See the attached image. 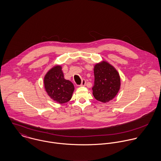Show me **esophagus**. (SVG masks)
<instances>
[{"instance_id":"esophagus-1","label":"esophagus","mask_w":161,"mask_h":161,"mask_svg":"<svg viewBox=\"0 0 161 161\" xmlns=\"http://www.w3.org/2000/svg\"><path fill=\"white\" fill-rule=\"evenodd\" d=\"M86 80L85 79H82V82H81V84L80 85V86H86Z\"/></svg>"}]
</instances>
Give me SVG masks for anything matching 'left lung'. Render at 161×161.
Returning a JSON list of instances; mask_svg holds the SVG:
<instances>
[{
	"label": "left lung",
	"instance_id": "left-lung-1",
	"mask_svg": "<svg viewBox=\"0 0 161 161\" xmlns=\"http://www.w3.org/2000/svg\"><path fill=\"white\" fill-rule=\"evenodd\" d=\"M94 84L93 95L96 100L103 103L114 99L120 89L119 75L115 68L107 61L94 66Z\"/></svg>",
	"mask_w": 161,
	"mask_h": 161
}]
</instances>
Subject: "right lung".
<instances>
[{"label": "right lung", "instance_id": "right-lung-1", "mask_svg": "<svg viewBox=\"0 0 161 161\" xmlns=\"http://www.w3.org/2000/svg\"><path fill=\"white\" fill-rule=\"evenodd\" d=\"M44 85L47 95L59 103L69 102L74 91L73 84L64 79L62 67L59 65L54 66L46 73Z\"/></svg>", "mask_w": 161, "mask_h": 161}]
</instances>
